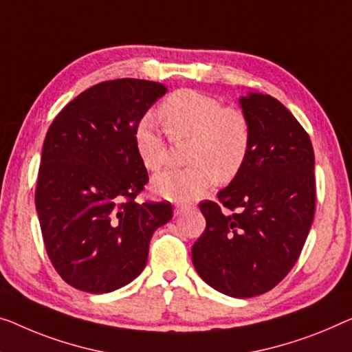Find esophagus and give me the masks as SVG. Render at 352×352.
Instances as JSON below:
<instances>
[{
	"label": "esophagus",
	"instance_id": "esophagus-1",
	"mask_svg": "<svg viewBox=\"0 0 352 352\" xmlns=\"http://www.w3.org/2000/svg\"><path fill=\"white\" fill-rule=\"evenodd\" d=\"M188 210H190V207H188V206H175L174 213L178 217V214H183L185 212H188Z\"/></svg>",
	"mask_w": 352,
	"mask_h": 352
}]
</instances>
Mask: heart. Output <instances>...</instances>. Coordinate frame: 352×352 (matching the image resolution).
Returning <instances> with one entry per match:
<instances>
[{"instance_id": "obj_1", "label": "heart", "mask_w": 352, "mask_h": 352, "mask_svg": "<svg viewBox=\"0 0 352 352\" xmlns=\"http://www.w3.org/2000/svg\"><path fill=\"white\" fill-rule=\"evenodd\" d=\"M160 117L169 138L190 139L185 169L156 175L153 190L177 202H190L217 185L234 180L251 150L250 120L242 110L224 107L219 99L196 90H178L164 99ZM134 145L148 170H160L167 160V142L150 118L134 131Z\"/></svg>"}]
</instances>
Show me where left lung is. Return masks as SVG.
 I'll use <instances>...</instances> for the list:
<instances>
[{
	"instance_id": "obj_1",
	"label": "left lung",
	"mask_w": 352,
	"mask_h": 352,
	"mask_svg": "<svg viewBox=\"0 0 352 352\" xmlns=\"http://www.w3.org/2000/svg\"><path fill=\"white\" fill-rule=\"evenodd\" d=\"M250 120L243 169L199 208L207 228L192 245L199 276L219 292L248 298L274 289L302 253L316 207L310 135L278 99L240 98Z\"/></svg>"
}]
</instances>
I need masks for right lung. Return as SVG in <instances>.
Wrapping results in <instances>:
<instances>
[{
  "label": "right lung",
  "instance_id": "1",
  "mask_svg": "<svg viewBox=\"0 0 352 352\" xmlns=\"http://www.w3.org/2000/svg\"><path fill=\"white\" fill-rule=\"evenodd\" d=\"M166 91L140 78L101 82L47 131L36 210L52 265L76 289L104 294L133 281L145 269L151 235L170 221V202L135 201L148 172L134 131Z\"/></svg>",
  "mask_w": 352,
  "mask_h": 352
}]
</instances>
